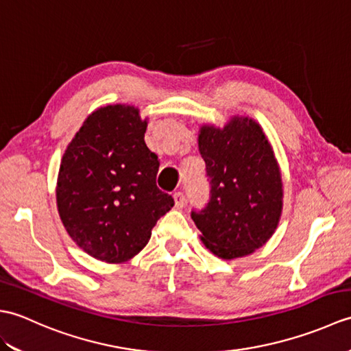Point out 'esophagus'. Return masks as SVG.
Wrapping results in <instances>:
<instances>
[{"mask_svg": "<svg viewBox=\"0 0 351 351\" xmlns=\"http://www.w3.org/2000/svg\"><path fill=\"white\" fill-rule=\"evenodd\" d=\"M173 200H175V206L178 208V210H181V208L185 206V196H184V193H181V191L175 193V195H173Z\"/></svg>", "mask_w": 351, "mask_h": 351, "instance_id": "esophagus-1", "label": "esophagus"}]
</instances>
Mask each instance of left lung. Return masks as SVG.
I'll return each mask as SVG.
<instances>
[{"mask_svg": "<svg viewBox=\"0 0 351 351\" xmlns=\"http://www.w3.org/2000/svg\"><path fill=\"white\" fill-rule=\"evenodd\" d=\"M199 152L211 181L205 210L191 213L200 240L215 256H247L270 240L283 208V184L273 146L255 119L232 116L223 128L204 123Z\"/></svg>", "mask_w": 351, "mask_h": 351, "instance_id": "1", "label": "left lung"}]
</instances>
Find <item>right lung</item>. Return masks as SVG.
<instances>
[{"label": "right lung", "mask_w": 351, "mask_h": 351, "mask_svg": "<svg viewBox=\"0 0 351 351\" xmlns=\"http://www.w3.org/2000/svg\"><path fill=\"white\" fill-rule=\"evenodd\" d=\"M147 117L128 104L87 116L66 147L57 176V210L66 232L107 264L132 259L173 206L155 184L158 156L145 143Z\"/></svg>", "instance_id": "right-lung-1"}]
</instances>
